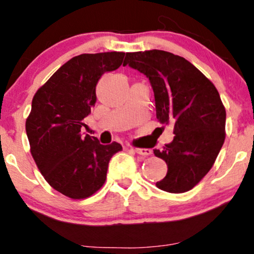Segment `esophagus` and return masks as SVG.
Masks as SVG:
<instances>
[{
    "label": "esophagus",
    "instance_id": "1",
    "mask_svg": "<svg viewBox=\"0 0 254 254\" xmlns=\"http://www.w3.org/2000/svg\"><path fill=\"white\" fill-rule=\"evenodd\" d=\"M133 151L136 152V154L138 155H142V156H149V155H151V149H140V148H135L132 149Z\"/></svg>",
    "mask_w": 254,
    "mask_h": 254
}]
</instances>
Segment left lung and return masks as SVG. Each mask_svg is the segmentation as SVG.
<instances>
[{
  "mask_svg": "<svg viewBox=\"0 0 254 254\" xmlns=\"http://www.w3.org/2000/svg\"><path fill=\"white\" fill-rule=\"evenodd\" d=\"M127 65L150 81L158 122L174 124L173 142L154 150L168 166L156 186L175 194L190 190L209 172L225 142L226 110L218 90L193 64L166 51L127 53Z\"/></svg>",
  "mask_w": 254,
  "mask_h": 254,
  "instance_id": "obj_1",
  "label": "left lung"
}]
</instances>
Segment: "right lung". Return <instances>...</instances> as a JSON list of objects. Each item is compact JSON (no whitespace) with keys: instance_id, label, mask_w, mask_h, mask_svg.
<instances>
[{"instance_id":"right-lung-1","label":"right lung","mask_w":254,"mask_h":254,"mask_svg":"<svg viewBox=\"0 0 254 254\" xmlns=\"http://www.w3.org/2000/svg\"><path fill=\"white\" fill-rule=\"evenodd\" d=\"M123 52L80 54L64 64L35 93L26 121L30 152L45 180L71 198H86L102 188L109 162L122 150L81 135L82 119L97 102L96 86L123 63Z\"/></svg>"}]
</instances>
